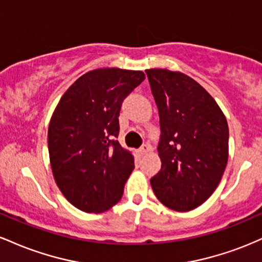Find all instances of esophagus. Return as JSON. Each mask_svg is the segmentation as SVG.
<instances>
[{"label":"esophagus","instance_id":"esophagus-1","mask_svg":"<svg viewBox=\"0 0 262 262\" xmlns=\"http://www.w3.org/2000/svg\"><path fill=\"white\" fill-rule=\"evenodd\" d=\"M150 150V145L149 144H144L143 146H141V148L139 149V152L141 155H144V154H146V152H148Z\"/></svg>","mask_w":262,"mask_h":262}]
</instances>
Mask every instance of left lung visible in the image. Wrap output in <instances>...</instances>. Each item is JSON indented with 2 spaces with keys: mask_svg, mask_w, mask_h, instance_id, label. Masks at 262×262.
<instances>
[{
  "mask_svg": "<svg viewBox=\"0 0 262 262\" xmlns=\"http://www.w3.org/2000/svg\"><path fill=\"white\" fill-rule=\"evenodd\" d=\"M160 117L161 170L151 177L162 204L177 212L212 196L229 156L227 118L197 81L166 69L145 70Z\"/></svg>",
  "mask_w": 262,
  "mask_h": 262,
  "instance_id": "left-lung-1",
  "label": "left lung"
}]
</instances>
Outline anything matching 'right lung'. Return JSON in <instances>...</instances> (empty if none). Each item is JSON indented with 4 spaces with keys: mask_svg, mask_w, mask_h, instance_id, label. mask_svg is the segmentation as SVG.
Instances as JSON below:
<instances>
[{
    "mask_svg": "<svg viewBox=\"0 0 262 262\" xmlns=\"http://www.w3.org/2000/svg\"><path fill=\"white\" fill-rule=\"evenodd\" d=\"M145 79L143 71L96 69L66 90L48 128V149L56 185L80 210L102 213L119 202L134 169L122 148V102Z\"/></svg>",
    "mask_w": 262,
    "mask_h": 262,
    "instance_id": "right-lung-1",
    "label": "right lung"
}]
</instances>
